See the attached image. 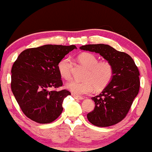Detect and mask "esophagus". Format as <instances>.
Wrapping results in <instances>:
<instances>
[{
  "label": "esophagus",
  "mask_w": 152,
  "mask_h": 152,
  "mask_svg": "<svg viewBox=\"0 0 152 152\" xmlns=\"http://www.w3.org/2000/svg\"><path fill=\"white\" fill-rule=\"evenodd\" d=\"M71 95H72V96H73L75 98V99H79V100L83 99V97H80V96H78V95H77L75 94H72Z\"/></svg>",
  "instance_id": "esophagus-1"
}]
</instances>
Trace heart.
Here are the masks:
<instances>
[{"instance_id":"b5f03b06","label":"heart","mask_w":152,"mask_h":152,"mask_svg":"<svg viewBox=\"0 0 152 152\" xmlns=\"http://www.w3.org/2000/svg\"><path fill=\"white\" fill-rule=\"evenodd\" d=\"M78 59L88 72L85 79L86 81L73 80L66 83V87L73 94L83 95L91 94L94 91L102 89L110 83L113 76V68L107 61H99L95 55L83 53L79 55ZM58 71L61 77L69 80L71 78L72 61L70 58L65 57L58 63Z\"/></svg>"}]
</instances>
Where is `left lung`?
<instances>
[{
  "label": "left lung",
  "mask_w": 152,
  "mask_h": 152,
  "mask_svg": "<svg viewBox=\"0 0 152 152\" xmlns=\"http://www.w3.org/2000/svg\"><path fill=\"white\" fill-rule=\"evenodd\" d=\"M80 49L95 52L113 66V76L103 91L91 99L94 111L87 115L90 123L97 127H108L126 118L140 90V72L134 61L126 53L108 45H87Z\"/></svg>",
  "instance_id": "left-lung-1"
}]
</instances>
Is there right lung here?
Instances as JSON below:
<instances>
[{
  "instance_id": "1",
  "label": "right lung",
  "mask_w": 152,
  "mask_h": 152,
  "mask_svg": "<svg viewBox=\"0 0 152 152\" xmlns=\"http://www.w3.org/2000/svg\"><path fill=\"white\" fill-rule=\"evenodd\" d=\"M75 45H45L26 49L11 69V89L23 113L39 124L55 121L63 111V99L71 95L63 86L58 63Z\"/></svg>"
}]
</instances>
